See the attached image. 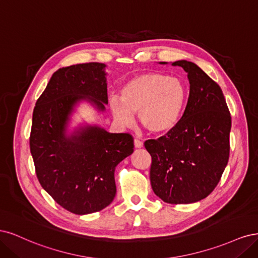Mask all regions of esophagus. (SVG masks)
I'll return each mask as SVG.
<instances>
[{
	"mask_svg": "<svg viewBox=\"0 0 258 258\" xmlns=\"http://www.w3.org/2000/svg\"><path fill=\"white\" fill-rule=\"evenodd\" d=\"M134 147L137 148V149H140V148L144 147V144L141 143V141L138 140V139H134Z\"/></svg>",
	"mask_w": 258,
	"mask_h": 258,
	"instance_id": "1",
	"label": "esophagus"
}]
</instances>
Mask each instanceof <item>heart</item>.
<instances>
[{"label": "heart", "instance_id": "b5f03b06", "mask_svg": "<svg viewBox=\"0 0 258 258\" xmlns=\"http://www.w3.org/2000/svg\"><path fill=\"white\" fill-rule=\"evenodd\" d=\"M186 88L177 77L160 73L138 75L120 90V97L109 99L113 120L121 126H131L134 114L148 132L167 134L176 127L186 105Z\"/></svg>", "mask_w": 258, "mask_h": 258}]
</instances>
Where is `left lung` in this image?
Here are the masks:
<instances>
[{
	"label": "left lung",
	"mask_w": 258,
	"mask_h": 258,
	"mask_svg": "<svg viewBox=\"0 0 258 258\" xmlns=\"http://www.w3.org/2000/svg\"><path fill=\"white\" fill-rule=\"evenodd\" d=\"M171 65L187 74L185 109L176 127L145 147L152 157L154 194L168 204H193L212 192L226 167L231 118L220 86L198 65L186 60Z\"/></svg>",
	"instance_id": "8db88e82"
}]
</instances>
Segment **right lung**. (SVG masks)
I'll use <instances>...</instances> for the list:
<instances>
[{
  "label": "right lung",
  "instance_id": "add662e5",
  "mask_svg": "<svg viewBox=\"0 0 258 258\" xmlns=\"http://www.w3.org/2000/svg\"><path fill=\"white\" fill-rule=\"evenodd\" d=\"M106 68L93 62L59 69L33 111L30 149L39 183L64 209L79 215L112 203L115 167L134 151L130 134L109 133L97 123L71 126L81 103L105 112Z\"/></svg>",
  "mask_w": 258,
  "mask_h": 258
}]
</instances>
